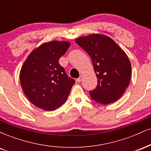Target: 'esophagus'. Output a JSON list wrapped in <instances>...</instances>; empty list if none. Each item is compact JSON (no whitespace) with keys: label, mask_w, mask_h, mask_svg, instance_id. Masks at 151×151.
Instances as JSON below:
<instances>
[{"label":"esophagus","mask_w":151,"mask_h":151,"mask_svg":"<svg viewBox=\"0 0 151 151\" xmlns=\"http://www.w3.org/2000/svg\"><path fill=\"white\" fill-rule=\"evenodd\" d=\"M82 79H83V77H82V76H80V77L78 78V79H77V82L79 83V82H81Z\"/></svg>","instance_id":"obj_1"}]
</instances>
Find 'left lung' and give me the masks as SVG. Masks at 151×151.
Returning a JSON list of instances; mask_svg holds the SVG:
<instances>
[{"label": "left lung", "instance_id": "1", "mask_svg": "<svg viewBox=\"0 0 151 151\" xmlns=\"http://www.w3.org/2000/svg\"><path fill=\"white\" fill-rule=\"evenodd\" d=\"M89 54L97 77V86L89 95L93 101L109 104L117 101L129 86L131 65L127 55L115 41L102 34H91L75 40Z\"/></svg>", "mask_w": 151, "mask_h": 151}]
</instances>
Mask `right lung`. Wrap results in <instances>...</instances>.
I'll use <instances>...</instances> for the list:
<instances>
[{
	"mask_svg": "<svg viewBox=\"0 0 151 151\" xmlns=\"http://www.w3.org/2000/svg\"><path fill=\"white\" fill-rule=\"evenodd\" d=\"M70 46L68 41L44 42L29 54L20 72L23 92L32 104L54 111L66 101L75 81L69 77L59 60Z\"/></svg>",
	"mask_w": 151,
	"mask_h": 151,
	"instance_id": "add662e5",
	"label": "right lung"
}]
</instances>
